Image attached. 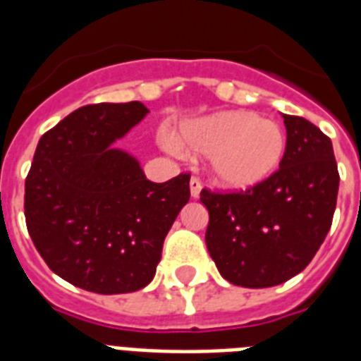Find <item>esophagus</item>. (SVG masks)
I'll return each instance as SVG.
<instances>
[{"label":"esophagus","mask_w":361,"mask_h":361,"mask_svg":"<svg viewBox=\"0 0 361 361\" xmlns=\"http://www.w3.org/2000/svg\"><path fill=\"white\" fill-rule=\"evenodd\" d=\"M189 187H191V197L192 198L200 197V191H202V183H200V180H198V178H195V176H192L191 181H189Z\"/></svg>","instance_id":"esophagus-1"}]
</instances>
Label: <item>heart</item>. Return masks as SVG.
Segmentation results:
<instances>
[{
	"label": "heart",
	"mask_w": 361,
	"mask_h": 361,
	"mask_svg": "<svg viewBox=\"0 0 361 361\" xmlns=\"http://www.w3.org/2000/svg\"><path fill=\"white\" fill-rule=\"evenodd\" d=\"M180 142L208 155L209 178L228 191H247L266 181L285 157L286 138L279 125L249 110H226L185 121ZM166 149L178 153L180 144L163 136Z\"/></svg>",
	"instance_id": "1"
}]
</instances>
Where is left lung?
<instances>
[{
    "instance_id": "obj_1",
    "label": "left lung",
    "mask_w": 361,
    "mask_h": 361,
    "mask_svg": "<svg viewBox=\"0 0 361 361\" xmlns=\"http://www.w3.org/2000/svg\"><path fill=\"white\" fill-rule=\"evenodd\" d=\"M283 120L286 149L277 172L247 191L200 192L209 257L232 285L285 283L313 260L331 226L339 191L331 140L305 118Z\"/></svg>"
}]
</instances>
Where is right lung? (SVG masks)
I'll use <instances>...</instances> for the list:
<instances>
[{"mask_svg":"<svg viewBox=\"0 0 361 361\" xmlns=\"http://www.w3.org/2000/svg\"><path fill=\"white\" fill-rule=\"evenodd\" d=\"M149 110L140 101L87 104L44 133L25 178V225L48 268L97 294L149 285L164 238L189 202V174L164 183L114 147Z\"/></svg>","mask_w":361,"mask_h":361,"instance_id":"1","label":"right lung"}]
</instances>
